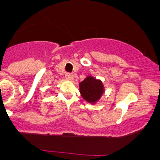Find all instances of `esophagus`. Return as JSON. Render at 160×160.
I'll return each mask as SVG.
<instances>
[{"mask_svg":"<svg viewBox=\"0 0 160 160\" xmlns=\"http://www.w3.org/2000/svg\"><path fill=\"white\" fill-rule=\"evenodd\" d=\"M65 76H66V79L70 80V81H72V80H73V76H72L71 73H67Z\"/></svg>","mask_w":160,"mask_h":160,"instance_id":"obj_1","label":"esophagus"}]
</instances>
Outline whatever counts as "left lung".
<instances>
[{
	"label": "left lung",
	"mask_w": 160,
	"mask_h": 160,
	"mask_svg": "<svg viewBox=\"0 0 160 160\" xmlns=\"http://www.w3.org/2000/svg\"><path fill=\"white\" fill-rule=\"evenodd\" d=\"M82 98L91 104H96L105 92L104 83L92 75H89L79 83Z\"/></svg>",
	"instance_id": "obj_1"
}]
</instances>
